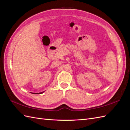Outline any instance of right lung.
<instances>
[{
    "mask_svg": "<svg viewBox=\"0 0 130 130\" xmlns=\"http://www.w3.org/2000/svg\"><path fill=\"white\" fill-rule=\"evenodd\" d=\"M43 93V92H41V93H33V94H41V93Z\"/></svg>",
    "mask_w": 130,
    "mask_h": 130,
    "instance_id": "add662e5",
    "label": "right lung"
}]
</instances>
